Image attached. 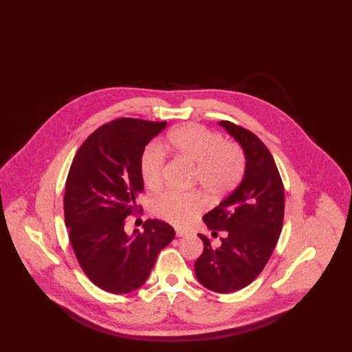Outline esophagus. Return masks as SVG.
I'll use <instances>...</instances> for the list:
<instances>
[{
	"instance_id": "34e87169",
	"label": "esophagus",
	"mask_w": 352,
	"mask_h": 352,
	"mask_svg": "<svg viewBox=\"0 0 352 352\" xmlns=\"http://www.w3.org/2000/svg\"><path fill=\"white\" fill-rule=\"evenodd\" d=\"M175 234H177L178 237H184V236L187 234V231H184V230H177V231H175Z\"/></svg>"
}]
</instances>
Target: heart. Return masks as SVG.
I'll return each instance as SVG.
<instances>
[{
    "mask_svg": "<svg viewBox=\"0 0 352 352\" xmlns=\"http://www.w3.org/2000/svg\"><path fill=\"white\" fill-rule=\"evenodd\" d=\"M194 168V182L211 201L232 192L243 179L245 170L244 153L234 142H226L217 132L188 124L168 134L162 146ZM165 155L155 146H148L140 160V174L149 190H157L164 181ZM203 208L195 192L166 191L151 201L157 218L173 226H184Z\"/></svg>",
    "mask_w": 352,
    "mask_h": 352,
    "instance_id": "1",
    "label": "heart"
}]
</instances>
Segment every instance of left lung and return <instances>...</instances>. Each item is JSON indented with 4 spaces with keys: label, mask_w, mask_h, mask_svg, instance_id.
<instances>
[{
    "label": "left lung",
    "mask_w": 352,
    "mask_h": 352,
    "mask_svg": "<svg viewBox=\"0 0 352 352\" xmlns=\"http://www.w3.org/2000/svg\"><path fill=\"white\" fill-rule=\"evenodd\" d=\"M243 148L244 177L234 192L207 212L208 230L227 231L220 247L198 234L203 253L195 261V274L204 287L232 293L251 284L263 272L283 230L285 192L278 168L263 141L230 121H219Z\"/></svg>",
    "instance_id": "8db88e82"
}]
</instances>
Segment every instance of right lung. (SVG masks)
I'll use <instances>...</instances> for the list:
<instances>
[{
    "mask_svg": "<svg viewBox=\"0 0 352 352\" xmlns=\"http://www.w3.org/2000/svg\"><path fill=\"white\" fill-rule=\"evenodd\" d=\"M166 125L113 120L84 141L68 171V237L87 277L105 292L126 294L145 284L158 253L175 236L170 224L157 219L144 223V232H125V218L138 210L144 190L141 155Z\"/></svg>",
    "mask_w": 352,
    "mask_h": 352,
    "instance_id": "obj_1",
    "label": "right lung"
}]
</instances>
